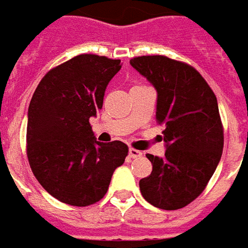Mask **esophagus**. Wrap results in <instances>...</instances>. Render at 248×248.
Segmentation results:
<instances>
[{"label":"esophagus","mask_w":248,"mask_h":248,"mask_svg":"<svg viewBox=\"0 0 248 248\" xmlns=\"http://www.w3.org/2000/svg\"><path fill=\"white\" fill-rule=\"evenodd\" d=\"M128 155L131 158H138V157H142V151L136 150V149H129L128 150Z\"/></svg>","instance_id":"obj_1"}]
</instances>
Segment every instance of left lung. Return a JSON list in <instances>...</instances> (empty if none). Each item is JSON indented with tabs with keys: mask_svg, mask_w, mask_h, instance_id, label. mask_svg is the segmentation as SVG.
Returning a JSON list of instances; mask_svg holds the SVG:
<instances>
[{
	"mask_svg": "<svg viewBox=\"0 0 248 248\" xmlns=\"http://www.w3.org/2000/svg\"><path fill=\"white\" fill-rule=\"evenodd\" d=\"M157 90L158 124H164L165 155L147 154L153 170L139 188L153 206L177 210L205 190L224 147L217 98L195 68L165 56L129 61Z\"/></svg>",
	"mask_w": 248,
	"mask_h": 248,
	"instance_id": "obj_1",
	"label": "left lung"
}]
</instances>
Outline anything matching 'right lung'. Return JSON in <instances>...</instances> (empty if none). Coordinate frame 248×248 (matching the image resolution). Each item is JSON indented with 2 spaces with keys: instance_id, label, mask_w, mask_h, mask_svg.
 I'll return each instance as SVG.
<instances>
[{
  "instance_id": "add662e5",
  "label": "right lung",
  "mask_w": 248,
  "mask_h": 248,
  "mask_svg": "<svg viewBox=\"0 0 248 248\" xmlns=\"http://www.w3.org/2000/svg\"><path fill=\"white\" fill-rule=\"evenodd\" d=\"M121 69L120 60L80 54L43 76L28 106L27 157L36 180L62 203L101 201L128 146L101 143L90 117L102 109L105 90Z\"/></svg>"
}]
</instances>
